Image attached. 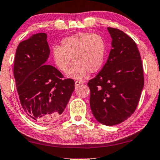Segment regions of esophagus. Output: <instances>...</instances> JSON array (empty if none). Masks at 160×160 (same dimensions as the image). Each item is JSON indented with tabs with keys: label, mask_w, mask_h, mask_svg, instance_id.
I'll use <instances>...</instances> for the list:
<instances>
[{
	"label": "esophagus",
	"mask_w": 160,
	"mask_h": 160,
	"mask_svg": "<svg viewBox=\"0 0 160 160\" xmlns=\"http://www.w3.org/2000/svg\"><path fill=\"white\" fill-rule=\"evenodd\" d=\"M75 88H78V86H79L80 85L82 84V82H80V81H75Z\"/></svg>",
	"instance_id": "1"
}]
</instances>
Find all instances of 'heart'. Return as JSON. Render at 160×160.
I'll return each mask as SVG.
<instances>
[{
    "mask_svg": "<svg viewBox=\"0 0 160 160\" xmlns=\"http://www.w3.org/2000/svg\"><path fill=\"white\" fill-rule=\"evenodd\" d=\"M106 42L102 36L79 32L64 38L60 46L53 47L52 56L54 66L62 73L68 71L72 58L74 62L68 76L81 80L88 72L94 73L101 68L106 57Z\"/></svg>",
    "mask_w": 160,
    "mask_h": 160,
    "instance_id": "obj_1",
    "label": "heart"
}]
</instances>
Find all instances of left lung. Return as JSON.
<instances>
[{
	"mask_svg": "<svg viewBox=\"0 0 160 160\" xmlns=\"http://www.w3.org/2000/svg\"><path fill=\"white\" fill-rule=\"evenodd\" d=\"M112 38L106 63L88 83L90 106L95 119L113 126L129 118L144 88L141 56L135 42L122 31L108 27Z\"/></svg>",
	"mask_w": 160,
	"mask_h": 160,
	"instance_id": "1",
	"label": "left lung"
}]
</instances>
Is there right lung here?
I'll return each instance as SVG.
<instances>
[{
    "label": "right lung",
    "mask_w": 160,
    "mask_h": 160,
    "mask_svg": "<svg viewBox=\"0 0 160 160\" xmlns=\"http://www.w3.org/2000/svg\"><path fill=\"white\" fill-rule=\"evenodd\" d=\"M47 38V34L39 33L19 43L13 65L21 106L41 123L58 118L75 90V81L64 79L57 68L46 64L50 54Z\"/></svg>",
    "instance_id": "right-lung-1"
}]
</instances>
